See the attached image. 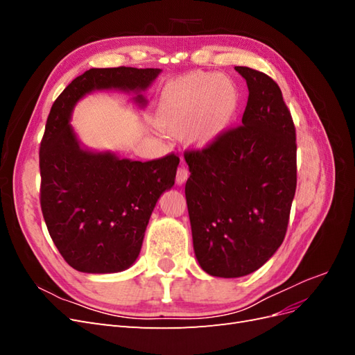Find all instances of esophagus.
I'll return each instance as SVG.
<instances>
[{
	"instance_id": "1",
	"label": "esophagus",
	"mask_w": 355,
	"mask_h": 355,
	"mask_svg": "<svg viewBox=\"0 0 355 355\" xmlns=\"http://www.w3.org/2000/svg\"><path fill=\"white\" fill-rule=\"evenodd\" d=\"M188 178H189L188 168L184 167V166L179 167V168H178V173H176V182H178V184H179V185H184Z\"/></svg>"
}]
</instances>
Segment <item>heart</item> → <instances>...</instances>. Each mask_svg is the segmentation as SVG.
<instances>
[{
    "label": "heart",
    "mask_w": 355,
    "mask_h": 355,
    "mask_svg": "<svg viewBox=\"0 0 355 355\" xmlns=\"http://www.w3.org/2000/svg\"><path fill=\"white\" fill-rule=\"evenodd\" d=\"M239 108L240 92L230 77L196 71L166 84L155 121L167 132H184L188 145L206 148L230 130Z\"/></svg>",
    "instance_id": "b5f03b06"
}]
</instances>
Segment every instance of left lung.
I'll return each mask as SVG.
<instances>
[{
  "label": "left lung",
  "instance_id": "obj_1",
  "mask_svg": "<svg viewBox=\"0 0 355 355\" xmlns=\"http://www.w3.org/2000/svg\"><path fill=\"white\" fill-rule=\"evenodd\" d=\"M249 99L241 125L185 151V197L200 266L213 277L252 274L282 245L296 191V130L278 84L235 67Z\"/></svg>",
  "mask_w": 355,
  "mask_h": 355
}]
</instances>
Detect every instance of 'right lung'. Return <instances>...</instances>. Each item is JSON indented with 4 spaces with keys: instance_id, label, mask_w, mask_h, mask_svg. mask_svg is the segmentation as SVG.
<instances>
[{
    "instance_id": "obj_1",
    "label": "right lung",
    "mask_w": 355,
    "mask_h": 355,
    "mask_svg": "<svg viewBox=\"0 0 355 355\" xmlns=\"http://www.w3.org/2000/svg\"><path fill=\"white\" fill-rule=\"evenodd\" d=\"M161 69L93 68L53 103L40 146V202L50 237L73 270L120 272L141 252L161 194L175 185L179 157L151 161L84 149L69 124L75 103L94 90H145ZM136 102L145 105L142 94Z\"/></svg>"
}]
</instances>
